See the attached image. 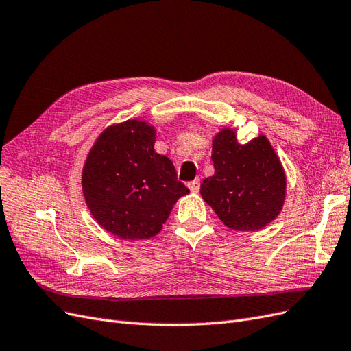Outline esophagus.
Listing matches in <instances>:
<instances>
[{
  "label": "esophagus",
  "mask_w": 351,
  "mask_h": 351,
  "mask_svg": "<svg viewBox=\"0 0 351 351\" xmlns=\"http://www.w3.org/2000/svg\"><path fill=\"white\" fill-rule=\"evenodd\" d=\"M189 189H190V192H192V193H197L199 189H200V180L196 178V180H193L192 183H189Z\"/></svg>",
  "instance_id": "obj_1"
}]
</instances>
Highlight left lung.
<instances>
[{"label":"left lung","instance_id":"obj_1","mask_svg":"<svg viewBox=\"0 0 351 351\" xmlns=\"http://www.w3.org/2000/svg\"><path fill=\"white\" fill-rule=\"evenodd\" d=\"M215 173L200 184V195L226 227L256 231L277 218L287 196V177L265 134L239 143L237 129L222 127L212 139Z\"/></svg>","mask_w":351,"mask_h":351}]
</instances>
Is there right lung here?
<instances>
[{
  "label": "right lung",
  "mask_w": 351,
  "mask_h": 351,
  "mask_svg": "<svg viewBox=\"0 0 351 351\" xmlns=\"http://www.w3.org/2000/svg\"><path fill=\"white\" fill-rule=\"evenodd\" d=\"M156 129L141 119L108 125L82 169L84 202L95 221L123 240L156 236L189 189L165 155L155 152Z\"/></svg>",
  "instance_id": "1"
}]
</instances>
